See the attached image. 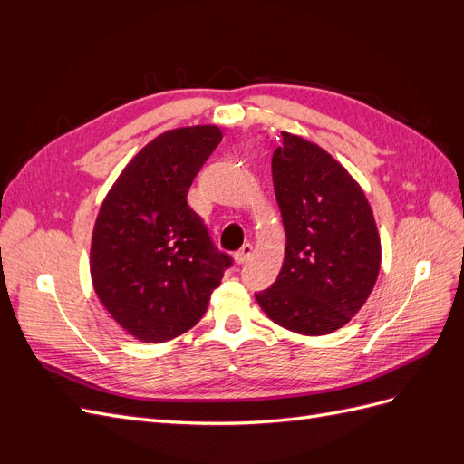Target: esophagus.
<instances>
[{
  "label": "esophagus",
  "instance_id": "esophagus-1",
  "mask_svg": "<svg viewBox=\"0 0 464 464\" xmlns=\"http://www.w3.org/2000/svg\"><path fill=\"white\" fill-rule=\"evenodd\" d=\"M251 256H254V246H251V244H244L240 249H237L236 263H237V265H244V263H247V261L251 259Z\"/></svg>",
  "mask_w": 464,
  "mask_h": 464
}]
</instances>
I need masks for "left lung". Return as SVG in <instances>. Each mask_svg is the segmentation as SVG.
Masks as SVG:
<instances>
[{
    "mask_svg": "<svg viewBox=\"0 0 464 464\" xmlns=\"http://www.w3.org/2000/svg\"><path fill=\"white\" fill-rule=\"evenodd\" d=\"M273 186L286 232L285 263L256 298L266 317L300 334H329L372 294L382 242L356 179L327 150L283 131Z\"/></svg>",
    "mask_w": 464,
    "mask_h": 464,
    "instance_id": "left-lung-1",
    "label": "left lung"
}]
</instances>
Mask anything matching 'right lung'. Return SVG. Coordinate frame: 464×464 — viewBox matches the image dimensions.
<instances>
[{
	"instance_id": "right-lung-1",
	"label": "right lung",
	"mask_w": 464,
	"mask_h": 464,
	"mask_svg": "<svg viewBox=\"0 0 464 464\" xmlns=\"http://www.w3.org/2000/svg\"><path fill=\"white\" fill-rule=\"evenodd\" d=\"M220 139L217 125L152 139L123 168L96 217L94 292L108 314L143 343L189 331L232 265L188 205L191 181Z\"/></svg>"
}]
</instances>
